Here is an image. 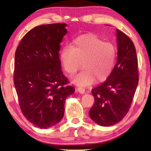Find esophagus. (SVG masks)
Segmentation results:
<instances>
[{"instance_id": "obj_1", "label": "esophagus", "mask_w": 151, "mask_h": 151, "mask_svg": "<svg viewBox=\"0 0 151 151\" xmlns=\"http://www.w3.org/2000/svg\"><path fill=\"white\" fill-rule=\"evenodd\" d=\"M78 91H79L80 93H81V94H83L85 93V89H84V88H83V87L78 88Z\"/></svg>"}]
</instances>
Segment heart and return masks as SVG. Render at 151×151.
<instances>
[{
    "instance_id": "obj_1",
    "label": "heart",
    "mask_w": 151,
    "mask_h": 151,
    "mask_svg": "<svg viewBox=\"0 0 151 151\" xmlns=\"http://www.w3.org/2000/svg\"><path fill=\"white\" fill-rule=\"evenodd\" d=\"M116 58L114 45L93 34L78 37L71 45H65L60 53L62 65L68 73H75L81 63L83 69L71 78L72 81L80 86L90 85L95 80H106L112 73Z\"/></svg>"
}]
</instances>
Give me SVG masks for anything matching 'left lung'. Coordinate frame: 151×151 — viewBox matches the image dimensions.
Wrapping results in <instances>:
<instances>
[{
    "mask_svg": "<svg viewBox=\"0 0 151 151\" xmlns=\"http://www.w3.org/2000/svg\"><path fill=\"white\" fill-rule=\"evenodd\" d=\"M117 60L112 73L104 83L92 89L95 102L88 114L102 127L115 124L129 112L138 81L135 47L125 34L116 29Z\"/></svg>",
    "mask_w": 151,
    "mask_h": 151,
    "instance_id": "1",
    "label": "left lung"
}]
</instances>
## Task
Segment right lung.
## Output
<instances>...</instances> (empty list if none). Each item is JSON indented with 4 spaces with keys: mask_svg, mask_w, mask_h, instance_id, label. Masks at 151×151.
<instances>
[{
    "mask_svg": "<svg viewBox=\"0 0 151 151\" xmlns=\"http://www.w3.org/2000/svg\"><path fill=\"white\" fill-rule=\"evenodd\" d=\"M67 24H42L26 34L15 53L14 82L28 121L48 129L63 119L67 98L75 91L61 70L60 43Z\"/></svg>",
    "mask_w": 151,
    "mask_h": 151,
    "instance_id": "add662e5",
    "label": "right lung"
}]
</instances>
